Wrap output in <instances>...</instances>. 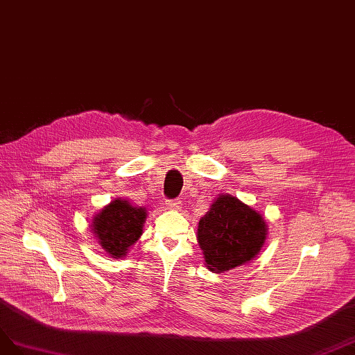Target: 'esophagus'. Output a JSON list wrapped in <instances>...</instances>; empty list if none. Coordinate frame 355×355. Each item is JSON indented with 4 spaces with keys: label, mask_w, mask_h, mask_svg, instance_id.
I'll return each mask as SVG.
<instances>
[{
    "label": "esophagus",
    "mask_w": 355,
    "mask_h": 355,
    "mask_svg": "<svg viewBox=\"0 0 355 355\" xmlns=\"http://www.w3.org/2000/svg\"><path fill=\"white\" fill-rule=\"evenodd\" d=\"M166 205H168L171 209H180L181 200H180V199H166Z\"/></svg>",
    "instance_id": "1"
}]
</instances>
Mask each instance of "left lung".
<instances>
[{"label": "left lung", "mask_w": 355, "mask_h": 355, "mask_svg": "<svg viewBox=\"0 0 355 355\" xmlns=\"http://www.w3.org/2000/svg\"><path fill=\"white\" fill-rule=\"evenodd\" d=\"M265 239V220L230 195L217 198L199 221V245L208 269L216 272L235 269L254 259Z\"/></svg>", "instance_id": "left-lung-1"}]
</instances>
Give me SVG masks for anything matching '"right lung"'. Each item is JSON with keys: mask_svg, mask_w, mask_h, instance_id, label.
Masks as SVG:
<instances>
[{"mask_svg": "<svg viewBox=\"0 0 355 355\" xmlns=\"http://www.w3.org/2000/svg\"><path fill=\"white\" fill-rule=\"evenodd\" d=\"M144 221V208H135L128 200L116 199L95 217L94 230L103 248L117 259L125 256L128 248L138 241Z\"/></svg>", "mask_w": 355, "mask_h": 355, "instance_id": "right-lung-1", "label": "right lung"}]
</instances>
